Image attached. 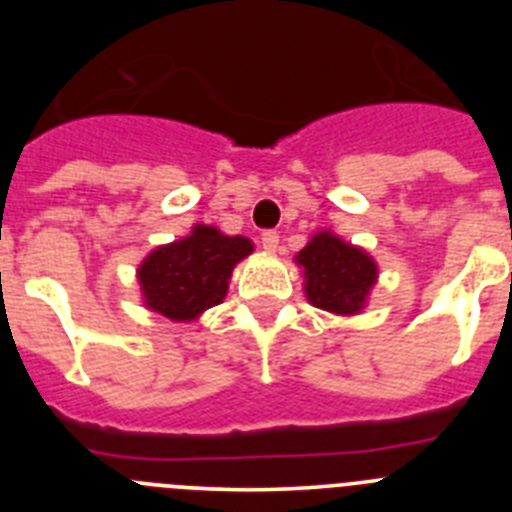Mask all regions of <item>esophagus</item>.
<instances>
[{
    "label": "esophagus",
    "mask_w": 512,
    "mask_h": 512,
    "mask_svg": "<svg viewBox=\"0 0 512 512\" xmlns=\"http://www.w3.org/2000/svg\"><path fill=\"white\" fill-rule=\"evenodd\" d=\"M261 246H264V251L274 253L279 248V233L277 230H266V233H261Z\"/></svg>",
    "instance_id": "esophagus-1"
}]
</instances>
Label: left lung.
Here are the masks:
<instances>
[{
	"label": "left lung",
	"instance_id": "8db88e82",
	"mask_svg": "<svg viewBox=\"0 0 512 512\" xmlns=\"http://www.w3.org/2000/svg\"><path fill=\"white\" fill-rule=\"evenodd\" d=\"M297 264L305 266L307 300L338 315L359 312L377 279V266L361 248L330 233L315 235L297 253Z\"/></svg>",
	"mask_w": 512,
	"mask_h": 512
}]
</instances>
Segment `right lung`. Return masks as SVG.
<instances>
[{
    "label": "right lung",
    "mask_w": 512,
    "mask_h": 512,
    "mask_svg": "<svg viewBox=\"0 0 512 512\" xmlns=\"http://www.w3.org/2000/svg\"><path fill=\"white\" fill-rule=\"evenodd\" d=\"M253 251L243 235H223L197 225L189 238L156 248L143 261L138 277L151 310L171 320H192L223 302L233 266Z\"/></svg>",
    "instance_id": "1"
}]
</instances>
